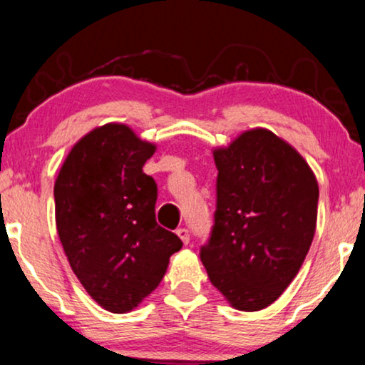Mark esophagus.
<instances>
[{
  "label": "esophagus",
  "mask_w": 365,
  "mask_h": 365,
  "mask_svg": "<svg viewBox=\"0 0 365 365\" xmlns=\"http://www.w3.org/2000/svg\"><path fill=\"white\" fill-rule=\"evenodd\" d=\"M175 234L179 235V239H181L184 246H187V244H190V230L184 229V227H181V229L175 230Z\"/></svg>",
  "instance_id": "obj_1"
}]
</instances>
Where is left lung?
<instances>
[{"label":"left lung","instance_id":"1","mask_svg":"<svg viewBox=\"0 0 365 365\" xmlns=\"http://www.w3.org/2000/svg\"><path fill=\"white\" fill-rule=\"evenodd\" d=\"M215 224L200 258L212 285L239 311L275 302L301 269L318 218L311 167L275 133L244 131L213 152Z\"/></svg>","mask_w":365,"mask_h":365}]
</instances>
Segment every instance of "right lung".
<instances>
[{"mask_svg": "<svg viewBox=\"0 0 365 365\" xmlns=\"http://www.w3.org/2000/svg\"><path fill=\"white\" fill-rule=\"evenodd\" d=\"M155 145L126 124L85 135L54 184L56 227L70 267L96 302L128 312L157 289L181 239L155 220L157 184L143 173Z\"/></svg>", "mask_w": 365, "mask_h": 365, "instance_id": "right-lung-1", "label": "right lung"}]
</instances>
